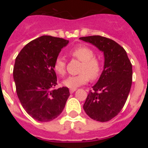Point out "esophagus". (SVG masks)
<instances>
[{
    "label": "esophagus",
    "instance_id": "1",
    "mask_svg": "<svg viewBox=\"0 0 148 148\" xmlns=\"http://www.w3.org/2000/svg\"><path fill=\"white\" fill-rule=\"evenodd\" d=\"M76 90V89L75 88H73V89H70V93H73V92H74Z\"/></svg>",
    "mask_w": 148,
    "mask_h": 148
}]
</instances>
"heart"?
<instances>
[{
    "label": "heart",
    "instance_id": "b5f03b06",
    "mask_svg": "<svg viewBox=\"0 0 148 148\" xmlns=\"http://www.w3.org/2000/svg\"><path fill=\"white\" fill-rule=\"evenodd\" d=\"M69 54L76 59L82 61L80 72L78 75H70L64 80L63 84L69 88H76L85 84L90 81L99 78L102 70V63L95 57V52L92 49L85 45L77 46L69 52ZM53 69L59 75L66 73V62L64 58L58 56L55 60Z\"/></svg>",
    "mask_w": 148,
    "mask_h": 148
}]
</instances>
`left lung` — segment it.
I'll return each mask as SVG.
<instances>
[{
  "label": "left lung",
  "instance_id": "left-lung-1",
  "mask_svg": "<svg viewBox=\"0 0 148 148\" xmlns=\"http://www.w3.org/2000/svg\"><path fill=\"white\" fill-rule=\"evenodd\" d=\"M80 39L95 46L104 56V70L89 92L84 110L92 119L108 121L120 113L126 102L132 84L131 63L125 49L112 39L100 35Z\"/></svg>",
  "mask_w": 148,
  "mask_h": 148
}]
</instances>
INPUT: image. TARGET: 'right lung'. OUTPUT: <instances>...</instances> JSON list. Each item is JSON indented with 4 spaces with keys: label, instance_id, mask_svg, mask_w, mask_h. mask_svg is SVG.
<instances>
[{
    "label": "right lung",
    "instance_id": "1",
    "mask_svg": "<svg viewBox=\"0 0 148 148\" xmlns=\"http://www.w3.org/2000/svg\"><path fill=\"white\" fill-rule=\"evenodd\" d=\"M69 40L43 35L21 50L15 58L13 78L18 97L31 117L41 122L57 118L70 96L66 87L53 90L57 84L55 60Z\"/></svg>",
    "mask_w": 148,
    "mask_h": 148
}]
</instances>
